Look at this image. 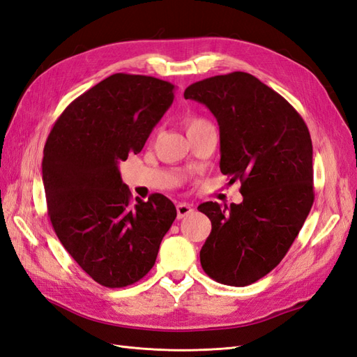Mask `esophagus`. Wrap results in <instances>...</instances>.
<instances>
[{
  "label": "esophagus",
  "instance_id": "34e87169",
  "mask_svg": "<svg viewBox=\"0 0 357 357\" xmlns=\"http://www.w3.org/2000/svg\"><path fill=\"white\" fill-rule=\"evenodd\" d=\"M193 210H195V208H193V205L186 204V202H178L177 204V218L178 219L186 218V215L193 213Z\"/></svg>",
  "mask_w": 357,
  "mask_h": 357
}]
</instances>
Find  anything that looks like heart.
Returning a JSON list of instances; mask_svg holds the SVG:
<instances>
[{"instance_id": "heart-1", "label": "heart", "mask_w": 357, "mask_h": 357, "mask_svg": "<svg viewBox=\"0 0 357 357\" xmlns=\"http://www.w3.org/2000/svg\"><path fill=\"white\" fill-rule=\"evenodd\" d=\"M208 125L210 123L207 121H204V119H201V117H190L186 121V131H188V134H192V132L198 131V129H201L204 126H208Z\"/></svg>"}]
</instances>
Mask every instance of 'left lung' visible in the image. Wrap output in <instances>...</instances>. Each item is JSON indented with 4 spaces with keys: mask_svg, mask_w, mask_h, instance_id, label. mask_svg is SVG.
<instances>
[{
    "mask_svg": "<svg viewBox=\"0 0 357 357\" xmlns=\"http://www.w3.org/2000/svg\"><path fill=\"white\" fill-rule=\"evenodd\" d=\"M185 98L214 114L220 171L241 181V204L198 207L211 220L202 269L222 284H252L282 262L314 202L308 128L282 95L243 71L193 83Z\"/></svg>",
    "mask_w": 357,
    "mask_h": 357,
    "instance_id": "left-lung-1",
    "label": "left lung"
}]
</instances>
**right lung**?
Listing matches in <instances>:
<instances>
[{"instance_id": "right-lung-1", "label": "right lung", "mask_w": 357, "mask_h": 357, "mask_svg": "<svg viewBox=\"0 0 357 357\" xmlns=\"http://www.w3.org/2000/svg\"><path fill=\"white\" fill-rule=\"evenodd\" d=\"M174 89L149 75L113 74L63 110L46 142L41 169L53 229L105 287L142 280L177 215L160 193L132 204L119 171V162L142 152Z\"/></svg>"}]
</instances>
